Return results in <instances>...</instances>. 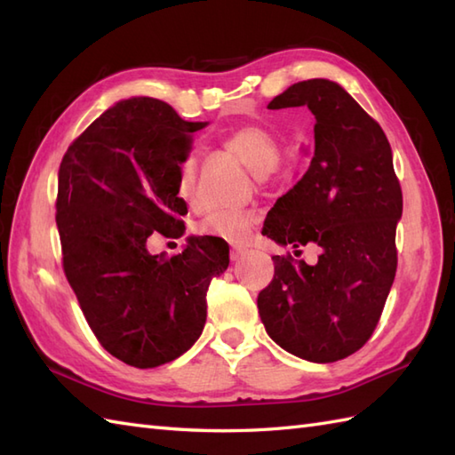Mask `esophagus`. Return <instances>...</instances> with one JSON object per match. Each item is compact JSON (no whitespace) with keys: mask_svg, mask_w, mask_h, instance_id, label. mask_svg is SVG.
<instances>
[{"mask_svg":"<svg viewBox=\"0 0 455 455\" xmlns=\"http://www.w3.org/2000/svg\"><path fill=\"white\" fill-rule=\"evenodd\" d=\"M246 254V250L243 248H233L230 250V262H238V259H243Z\"/></svg>","mask_w":455,"mask_h":455,"instance_id":"esophagus-1","label":"esophagus"}]
</instances>
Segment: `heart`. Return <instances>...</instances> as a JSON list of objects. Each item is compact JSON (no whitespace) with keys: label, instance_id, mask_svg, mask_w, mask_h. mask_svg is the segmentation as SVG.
Returning a JSON list of instances; mask_svg holds the SVG:
<instances>
[{"label":"heart","instance_id":"1","mask_svg":"<svg viewBox=\"0 0 455 455\" xmlns=\"http://www.w3.org/2000/svg\"><path fill=\"white\" fill-rule=\"evenodd\" d=\"M222 148L236 156L258 178L274 172L279 162V142L262 124L248 123L228 132L222 139ZM196 180L197 158L189 154L183 158L178 173V193L189 205H196ZM250 225H252V215L246 211H212L197 222L196 230L201 236L240 244L248 238Z\"/></svg>","mask_w":455,"mask_h":455}]
</instances>
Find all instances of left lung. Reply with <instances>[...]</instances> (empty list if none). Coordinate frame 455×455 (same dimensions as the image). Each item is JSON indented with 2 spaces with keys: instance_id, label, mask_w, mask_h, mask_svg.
I'll return each mask as SVG.
<instances>
[{
  "instance_id": "left-lung-1",
  "label": "left lung",
  "mask_w": 455,
  "mask_h": 455,
  "mask_svg": "<svg viewBox=\"0 0 455 455\" xmlns=\"http://www.w3.org/2000/svg\"><path fill=\"white\" fill-rule=\"evenodd\" d=\"M285 108L315 115V150L303 178L267 212L262 235L295 252L315 244L321 254L313 266L274 256L258 311L283 350L331 363L360 350L379 323L397 272L403 193L383 129L340 84L297 82L267 105Z\"/></svg>"
}]
</instances>
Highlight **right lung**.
<instances>
[{"mask_svg":"<svg viewBox=\"0 0 455 455\" xmlns=\"http://www.w3.org/2000/svg\"><path fill=\"white\" fill-rule=\"evenodd\" d=\"M168 103L131 98L95 119L58 170L62 266L85 321L117 360L140 370L186 354L207 318V289L228 267V246L191 236L178 256H152V233L183 235L180 166L191 134Z\"/></svg>","mask_w":455,"mask_h":455,"instance_id":"1","label":"right lung"}]
</instances>
